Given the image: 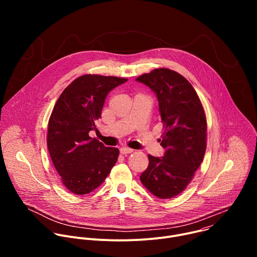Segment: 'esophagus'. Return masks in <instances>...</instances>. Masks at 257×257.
Masks as SVG:
<instances>
[{
  "label": "esophagus",
  "instance_id": "esophagus-1",
  "mask_svg": "<svg viewBox=\"0 0 257 257\" xmlns=\"http://www.w3.org/2000/svg\"><path fill=\"white\" fill-rule=\"evenodd\" d=\"M133 152L132 149H129V148H121L120 149V153L122 155H127V154H131Z\"/></svg>",
  "mask_w": 257,
  "mask_h": 257
}]
</instances>
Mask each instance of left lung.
I'll return each instance as SVG.
<instances>
[{"label": "left lung", "instance_id": "1", "mask_svg": "<svg viewBox=\"0 0 257 257\" xmlns=\"http://www.w3.org/2000/svg\"><path fill=\"white\" fill-rule=\"evenodd\" d=\"M157 95L165 132L164 157L149 155L140 176L142 184L159 198L180 194L191 182L206 150V118L201 101L189 81L179 73L160 68L136 78Z\"/></svg>", "mask_w": 257, "mask_h": 257}]
</instances>
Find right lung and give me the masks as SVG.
<instances>
[{
    "label": "right lung",
    "instance_id": "obj_1",
    "mask_svg": "<svg viewBox=\"0 0 257 257\" xmlns=\"http://www.w3.org/2000/svg\"><path fill=\"white\" fill-rule=\"evenodd\" d=\"M128 79L86 74L59 96L48 129V149L64 186L81 195L97 188L115 166L119 150L89 136L106 94Z\"/></svg>",
    "mask_w": 257,
    "mask_h": 257
}]
</instances>
